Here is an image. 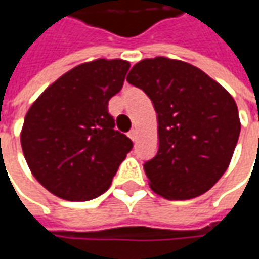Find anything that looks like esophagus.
I'll list each match as a JSON object with an SVG mask.
<instances>
[{"mask_svg": "<svg viewBox=\"0 0 259 259\" xmlns=\"http://www.w3.org/2000/svg\"><path fill=\"white\" fill-rule=\"evenodd\" d=\"M128 137H130L133 141H137V138H138V131H137V128H133V130L128 133Z\"/></svg>", "mask_w": 259, "mask_h": 259, "instance_id": "34e87169", "label": "esophagus"}]
</instances>
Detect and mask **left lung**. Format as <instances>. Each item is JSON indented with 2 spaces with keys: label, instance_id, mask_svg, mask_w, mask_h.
I'll return each instance as SVG.
<instances>
[{
  "label": "left lung",
  "instance_id": "left-lung-1",
  "mask_svg": "<svg viewBox=\"0 0 259 259\" xmlns=\"http://www.w3.org/2000/svg\"><path fill=\"white\" fill-rule=\"evenodd\" d=\"M126 80L157 112L158 151L144 164L151 190L168 200L206 193L229 167L239 138L234 98L199 67L164 56L138 62Z\"/></svg>",
  "mask_w": 259,
  "mask_h": 259
}]
</instances>
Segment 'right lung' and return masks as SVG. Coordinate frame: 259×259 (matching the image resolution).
I'll return each mask as SVG.
<instances>
[{
    "mask_svg": "<svg viewBox=\"0 0 259 259\" xmlns=\"http://www.w3.org/2000/svg\"><path fill=\"white\" fill-rule=\"evenodd\" d=\"M130 62L96 59L62 75L35 99L21 128V148L35 180L52 194L86 202L105 193L133 141L115 131L108 102Z\"/></svg>",
    "mask_w": 259,
    "mask_h": 259,
    "instance_id": "1",
    "label": "right lung"
}]
</instances>
